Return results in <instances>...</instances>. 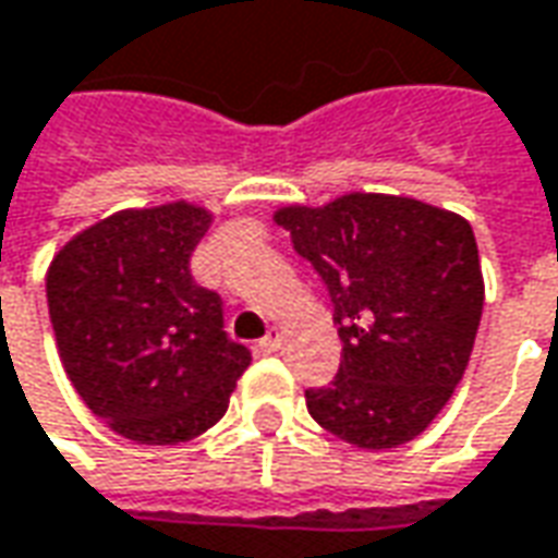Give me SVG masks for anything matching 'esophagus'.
<instances>
[{
	"label": "esophagus",
	"mask_w": 558,
	"mask_h": 558,
	"mask_svg": "<svg viewBox=\"0 0 558 558\" xmlns=\"http://www.w3.org/2000/svg\"><path fill=\"white\" fill-rule=\"evenodd\" d=\"M259 348H263L265 354H271V351H278L280 348V329L271 327L268 332H265V339L259 342Z\"/></svg>",
	"instance_id": "34e87169"
}]
</instances>
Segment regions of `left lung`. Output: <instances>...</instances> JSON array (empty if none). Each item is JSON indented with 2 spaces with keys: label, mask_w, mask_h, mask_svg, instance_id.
<instances>
[{
  "label": "left lung",
  "mask_w": 558,
  "mask_h": 558,
  "mask_svg": "<svg viewBox=\"0 0 558 558\" xmlns=\"http://www.w3.org/2000/svg\"><path fill=\"white\" fill-rule=\"evenodd\" d=\"M275 222L324 278L342 366L305 390L314 422L357 449L427 430L468 369L483 317V268L464 216L407 195L348 192L287 204Z\"/></svg>",
  "instance_id": "left-lung-1"
}]
</instances>
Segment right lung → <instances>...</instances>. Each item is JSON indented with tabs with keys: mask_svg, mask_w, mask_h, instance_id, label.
Returning <instances> with one entry per match:
<instances>
[{
	"mask_svg": "<svg viewBox=\"0 0 558 558\" xmlns=\"http://www.w3.org/2000/svg\"><path fill=\"white\" fill-rule=\"evenodd\" d=\"M214 214L192 201L128 207L72 234L45 275L60 363L124 439L177 446L229 409L250 351L222 332V299L192 280Z\"/></svg>",
	"mask_w": 558,
	"mask_h": 558,
	"instance_id": "obj_1",
	"label": "right lung"
}]
</instances>
